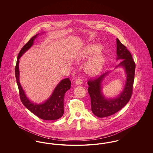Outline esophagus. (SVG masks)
Returning a JSON list of instances; mask_svg holds the SVG:
<instances>
[{"label":"esophagus","mask_w":153,"mask_h":153,"mask_svg":"<svg viewBox=\"0 0 153 153\" xmlns=\"http://www.w3.org/2000/svg\"><path fill=\"white\" fill-rule=\"evenodd\" d=\"M75 84L76 85H81L82 84V80H81V79H77V80H76Z\"/></svg>","instance_id":"obj_1"}]
</instances>
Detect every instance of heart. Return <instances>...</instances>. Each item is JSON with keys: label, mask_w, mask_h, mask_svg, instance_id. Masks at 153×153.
Listing matches in <instances>:
<instances>
[{"label": "heart", "mask_w": 153, "mask_h": 153, "mask_svg": "<svg viewBox=\"0 0 153 153\" xmlns=\"http://www.w3.org/2000/svg\"><path fill=\"white\" fill-rule=\"evenodd\" d=\"M102 46L99 44H89L77 54L76 59L77 61H82L90 58L85 65V70L91 75H96L102 71L105 64V56L100 51Z\"/></svg>", "instance_id": "heart-1"}]
</instances>
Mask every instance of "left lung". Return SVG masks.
Returning <instances> with one entry per match:
<instances>
[{"label":"left lung","mask_w":153,"mask_h":153,"mask_svg":"<svg viewBox=\"0 0 153 153\" xmlns=\"http://www.w3.org/2000/svg\"><path fill=\"white\" fill-rule=\"evenodd\" d=\"M117 59L122 61L115 68H123L126 75V83L122 92L114 98H107L103 95L102 82L110 71L103 73L98 78L88 81V91L91 97V109L95 116L99 117H109L117 113L129 102L132 93L135 64L130 52L117 38Z\"/></svg>","instance_id":"obj_1"}]
</instances>
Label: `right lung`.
I'll list each match as a JSON object with an SVG mask.
<instances>
[{"label":"right lung","mask_w":153,"mask_h":153,"mask_svg":"<svg viewBox=\"0 0 153 153\" xmlns=\"http://www.w3.org/2000/svg\"><path fill=\"white\" fill-rule=\"evenodd\" d=\"M38 35L39 34H37L32 37L29 42L24 45L18 54L16 64L15 68L16 83L19 88L21 102L27 109L36 117L43 120H57L62 117L64 112V101L65 94L68 90L71 88V84L69 79L67 78L61 80L57 84L56 87L54 88L52 94L49 99L44 102L40 104L34 103L30 100L25 94V92L19 82V58L33 45L34 41L36 39Z\"/></svg>","instance_id":"right-lung-1"}]
</instances>
